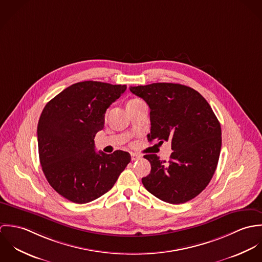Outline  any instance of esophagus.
Instances as JSON below:
<instances>
[{"label": "esophagus", "instance_id": "obj_1", "mask_svg": "<svg viewBox=\"0 0 262 262\" xmlns=\"http://www.w3.org/2000/svg\"><path fill=\"white\" fill-rule=\"evenodd\" d=\"M140 158V156L138 155V154H136V153H131V159L134 161V160H137V159H139Z\"/></svg>", "mask_w": 262, "mask_h": 262}]
</instances>
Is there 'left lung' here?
Segmentation results:
<instances>
[{
    "label": "left lung",
    "mask_w": 262,
    "mask_h": 262,
    "mask_svg": "<svg viewBox=\"0 0 262 262\" xmlns=\"http://www.w3.org/2000/svg\"><path fill=\"white\" fill-rule=\"evenodd\" d=\"M150 108L148 141L171 143L169 160L156 154L144 157L151 171L142 179L145 188L169 204H184L201 193L217 168L221 126L205 98L193 89L170 82L130 86Z\"/></svg>",
    "instance_id": "8db88e82"
}]
</instances>
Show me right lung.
<instances>
[{
  "instance_id": "right-lung-1",
  "label": "right lung",
  "mask_w": 262,
  "mask_h": 262,
  "mask_svg": "<svg viewBox=\"0 0 262 262\" xmlns=\"http://www.w3.org/2000/svg\"><path fill=\"white\" fill-rule=\"evenodd\" d=\"M124 84L80 81L50 100L37 126L38 151L44 176L60 195L76 204L92 202L117 182L131 160L128 152H96L95 136L105 113L126 91Z\"/></svg>"
}]
</instances>
